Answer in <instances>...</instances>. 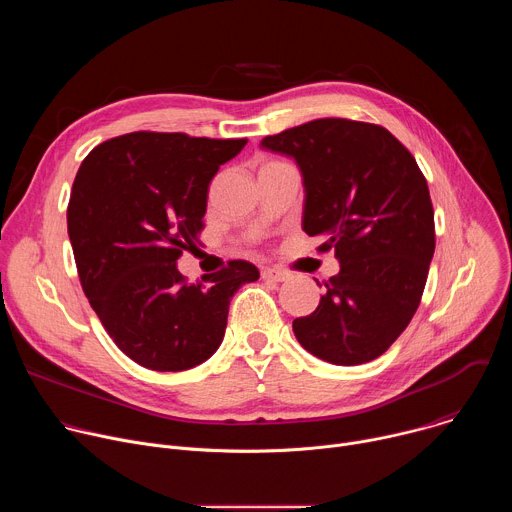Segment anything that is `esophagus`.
Here are the masks:
<instances>
[{
	"instance_id": "1",
	"label": "esophagus",
	"mask_w": 512,
	"mask_h": 512,
	"mask_svg": "<svg viewBox=\"0 0 512 512\" xmlns=\"http://www.w3.org/2000/svg\"><path fill=\"white\" fill-rule=\"evenodd\" d=\"M263 279H267V281H285L287 277H289V273L287 271H283V269H279V267H267V269H263Z\"/></svg>"
}]
</instances>
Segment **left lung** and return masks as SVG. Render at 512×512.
I'll use <instances>...</instances> for the list:
<instances>
[{
	"mask_svg": "<svg viewBox=\"0 0 512 512\" xmlns=\"http://www.w3.org/2000/svg\"><path fill=\"white\" fill-rule=\"evenodd\" d=\"M261 148L298 162L302 227L340 261L318 308L291 324L298 342L342 367L375 360L411 322L435 251L423 172L391 131L352 119H314L263 137Z\"/></svg>",
	"mask_w": 512,
	"mask_h": 512,
	"instance_id": "8db88e82",
	"label": "left lung"
}]
</instances>
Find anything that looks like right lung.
<instances>
[{"mask_svg": "<svg viewBox=\"0 0 512 512\" xmlns=\"http://www.w3.org/2000/svg\"><path fill=\"white\" fill-rule=\"evenodd\" d=\"M247 139L133 131L99 143L72 184L66 225L79 279L113 342L160 373L221 346L229 304L257 281L249 261L190 283L176 267L204 229L208 186Z\"/></svg>", "mask_w": 512, "mask_h": 512, "instance_id": "obj_1", "label": "right lung"}]
</instances>
